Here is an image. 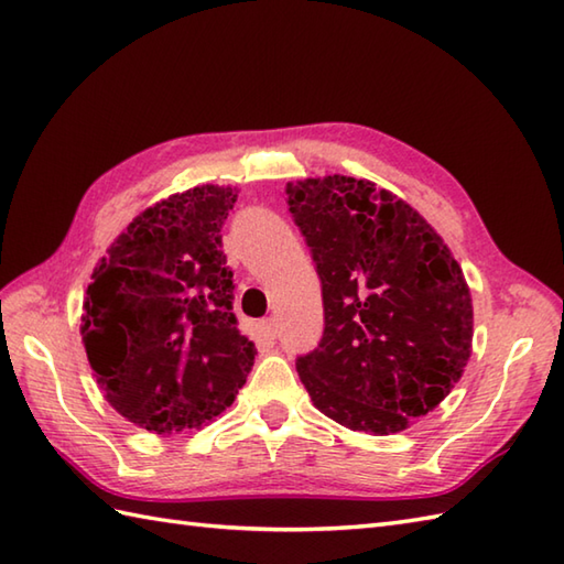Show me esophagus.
Returning <instances> with one entry per match:
<instances>
[{"mask_svg": "<svg viewBox=\"0 0 564 564\" xmlns=\"http://www.w3.org/2000/svg\"><path fill=\"white\" fill-rule=\"evenodd\" d=\"M259 329H261L263 337H271V339L279 337V325H275L273 317H263V319L259 322Z\"/></svg>", "mask_w": 564, "mask_h": 564, "instance_id": "1", "label": "esophagus"}]
</instances>
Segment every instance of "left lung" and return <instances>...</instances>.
<instances>
[{"mask_svg":"<svg viewBox=\"0 0 564 564\" xmlns=\"http://www.w3.org/2000/svg\"><path fill=\"white\" fill-rule=\"evenodd\" d=\"M285 194L325 305V332L297 356V376L334 422L398 434L438 406L470 358L463 269L422 215L366 178H305Z\"/></svg>","mask_w":564,"mask_h":564,"instance_id":"1","label":"left lung"}]
</instances>
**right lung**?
<instances>
[{"label":"right lung","instance_id":"right-lung-1","mask_svg":"<svg viewBox=\"0 0 564 564\" xmlns=\"http://www.w3.org/2000/svg\"><path fill=\"white\" fill-rule=\"evenodd\" d=\"M235 200L232 188L210 184L164 198L91 273L82 341L94 378L118 414L154 434L213 422L254 366L223 254Z\"/></svg>","mask_w":564,"mask_h":564}]
</instances>
